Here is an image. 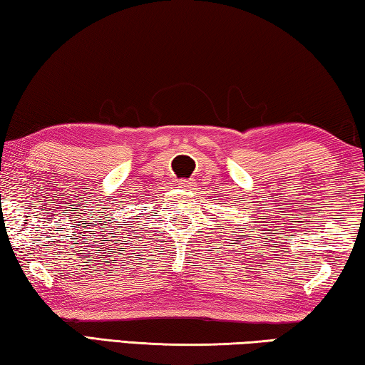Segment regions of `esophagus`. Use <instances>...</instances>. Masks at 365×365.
Masks as SVG:
<instances>
[{
    "label": "esophagus",
    "mask_w": 365,
    "mask_h": 365,
    "mask_svg": "<svg viewBox=\"0 0 365 365\" xmlns=\"http://www.w3.org/2000/svg\"><path fill=\"white\" fill-rule=\"evenodd\" d=\"M178 187L191 188V187H193V180H180V182H178Z\"/></svg>",
    "instance_id": "esophagus-1"
}]
</instances>
